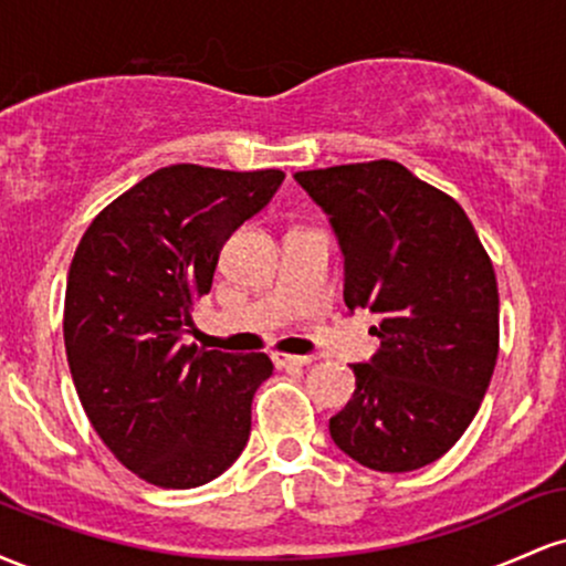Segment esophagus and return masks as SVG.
Returning a JSON list of instances; mask_svg holds the SVG:
<instances>
[{"label":"esophagus","instance_id":"1","mask_svg":"<svg viewBox=\"0 0 566 566\" xmlns=\"http://www.w3.org/2000/svg\"><path fill=\"white\" fill-rule=\"evenodd\" d=\"M314 361V356H290V354H274L276 367H305Z\"/></svg>","mask_w":566,"mask_h":566}]
</instances>
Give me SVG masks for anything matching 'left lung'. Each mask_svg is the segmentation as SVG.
<instances>
[{"mask_svg":"<svg viewBox=\"0 0 566 566\" xmlns=\"http://www.w3.org/2000/svg\"><path fill=\"white\" fill-rule=\"evenodd\" d=\"M292 178L327 216L343 255V301L380 324V350L350 365L356 391L329 437L382 473L423 469L463 437L497 361V282L458 201L399 161Z\"/></svg>","mask_w":566,"mask_h":566,"instance_id":"1","label":"left lung"}]
</instances>
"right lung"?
<instances>
[{"instance_id":"right-lung-1","label":"right lung","mask_w":566,"mask_h":566,"mask_svg":"<svg viewBox=\"0 0 566 566\" xmlns=\"http://www.w3.org/2000/svg\"><path fill=\"white\" fill-rule=\"evenodd\" d=\"M284 172L161 167L84 231L63 337L76 394L122 465L167 490L218 479L250 439L265 354L184 346L226 239L263 210Z\"/></svg>"}]
</instances>
